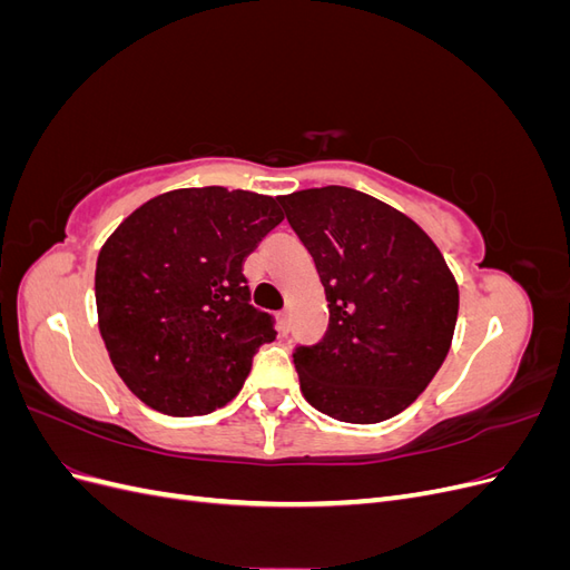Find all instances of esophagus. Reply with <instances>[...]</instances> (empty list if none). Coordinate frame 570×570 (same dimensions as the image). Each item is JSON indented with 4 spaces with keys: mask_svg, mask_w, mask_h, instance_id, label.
Wrapping results in <instances>:
<instances>
[{
    "mask_svg": "<svg viewBox=\"0 0 570 570\" xmlns=\"http://www.w3.org/2000/svg\"><path fill=\"white\" fill-rule=\"evenodd\" d=\"M278 331H281V335H287V333H289L287 312H281V314H278Z\"/></svg>",
    "mask_w": 570,
    "mask_h": 570,
    "instance_id": "esophagus-1",
    "label": "esophagus"
}]
</instances>
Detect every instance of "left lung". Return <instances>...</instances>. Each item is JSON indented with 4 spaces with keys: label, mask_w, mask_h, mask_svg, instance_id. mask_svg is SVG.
I'll return each instance as SVG.
<instances>
[{
    "label": "left lung",
    "mask_w": 570,
    "mask_h": 570,
    "mask_svg": "<svg viewBox=\"0 0 570 570\" xmlns=\"http://www.w3.org/2000/svg\"><path fill=\"white\" fill-rule=\"evenodd\" d=\"M314 256L327 331L295 350L306 402L344 423H381L433 381L452 347L459 285L428 233L394 206L327 185L278 197Z\"/></svg>",
    "instance_id": "obj_1"
}]
</instances>
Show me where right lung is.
<instances>
[{"mask_svg":"<svg viewBox=\"0 0 570 570\" xmlns=\"http://www.w3.org/2000/svg\"><path fill=\"white\" fill-rule=\"evenodd\" d=\"M285 218L278 197L183 187L145 202L97 256L99 333L128 390L168 416H202L243 390L275 340L249 304L247 254Z\"/></svg>","mask_w":570,"mask_h":570,"instance_id":"add662e5","label":"right lung"}]
</instances>
